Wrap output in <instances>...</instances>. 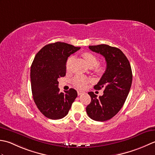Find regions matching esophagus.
Returning a JSON list of instances; mask_svg holds the SVG:
<instances>
[{
  "instance_id": "34e87169",
  "label": "esophagus",
  "mask_w": 155,
  "mask_h": 155,
  "mask_svg": "<svg viewBox=\"0 0 155 155\" xmlns=\"http://www.w3.org/2000/svg\"><path fill=\"white\" fill-rule=\"evenodd\" d=\"M85 92L84 91H78V96H80V95H81V94H84Z\"/></svg>"
}]
</instances>
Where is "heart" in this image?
I'll list each match as a JSON object with an SVG mask.
<instances>
[{
	"mask_svg": "<svg viewBox=\"0 0 155 155\" xmlns=\"http://www.w3.org/2000/svg\"><path fill=\"white\" fill-rule=\"evenodd\" d=\"M82 56L86 60L87 64L90 66V68L94 67V71L97 73V74H101L104 73L105 71V65L102 64H97L98 62V59H97V57L94 55L93 53L90 52H84L82 53ZM73 61V58L71 57L69 58L65 64V69L66 71H69L71 69V65ZM91 80L90 79L81 76V75H76L74 77L73 80H72V83H73L74 86L78 88V89H85L87 86V84L90 83Z\"/></svg>",
	"mask_w": 155,
	"mask_h": 155,
	"instance_id": "1",
	"label": "heart"
}]
</instances>
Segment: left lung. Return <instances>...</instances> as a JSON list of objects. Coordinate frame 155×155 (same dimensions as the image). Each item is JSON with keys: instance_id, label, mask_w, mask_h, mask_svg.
Returning a JSON list of instances; mask_svg holds the SVG:
<instances>
[{"instance_id": "left-lung-1", "label": "left lung", "mask_w": 155, "mask_h": 155, "mask_svg": "<svg viewBox=\"0 0 155 155\" xmlns=\"http://www.w3.org/2000/svg\"><path fill=\"white\" fill-rule=\"evenodd\" d=\"M94 52L105 58L106 69L94 88H104V94L97 98L92 91L88 92L91 102L86 107L88 116L94 120H108L117 114L124 105L132 85L131 66L120 49L105 44L90 45Z\"/></svg>"}]
</instances>
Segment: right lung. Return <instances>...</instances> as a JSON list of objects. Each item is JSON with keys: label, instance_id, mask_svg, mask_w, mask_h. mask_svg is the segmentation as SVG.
<instances>
[{"label": "right lung", "instance_id": "add662e5", "mask_svg": "<svg viewBox=\"0 0 155 155\" xmlns=\"http://www.w3.org/2000/svg\"><path fill=\"white\" fill-rule=\"evenodd\" d=\"M80 49L56 42L44 46L35 57L31 67V90L37 107L47 118L58 120L65 117L78 96L73 88L60 92L58 79L65 75L68 57Z\"/></svg>", "mask_w": 155, "mask_h": 155}]
</instances>
